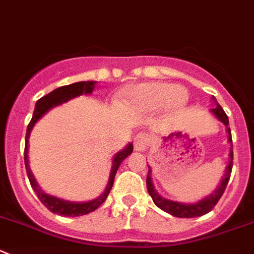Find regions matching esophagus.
Masks as SVG:
<instances>
[{"instance_id": "34e87169", "label": "esophagus", "mask_w": 254, "mask_h": 254, "mask_svg": "<svg viewBox=\"0 0 254 254\" xmlns=\"http://www.w3.org/2000/svg\"><path fill=\"white\" fill-rule=\"evenodd\" d=\"M149 138L145 134H139L134 139V148L136 151H144L149 146Z\"/></svg>"}]
</instances>
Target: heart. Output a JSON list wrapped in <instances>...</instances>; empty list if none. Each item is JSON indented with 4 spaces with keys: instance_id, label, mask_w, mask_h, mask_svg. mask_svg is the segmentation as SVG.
Here are the masks:
<instances>
[{
    "instance_id": "1",
    "label": "heart",
    "mask_w": 254,
    "mask_h": 254,
    "mask_svg": "<svg viewBox=\"0 0 254 254\" xmlns=\"http://www.w3.org/2000/svg\"><path fill=\"white\" fill-rule=\"evenodd\" d=\"M130 101L140 108L162 109L168 106L170 110H181L188 101L186 90L177 89V86L167 82H148L132 87L127 94Z\"/></svg>"
}]
</instances>
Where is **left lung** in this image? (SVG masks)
<instances>
[{"instance_id": "8db88e82", "label": "left lung", "mask_w": 254, "mask_h": 254, "mask_svg": "<svg viewBox=\"0 0 254 254\" xmlns=\"http://www.w3.org/2000/svg\"><path fill=\"white\" fill-rule=\"evenodd\" d=\"M212 101L214 104V109H210L214 116L217 118L219 122L223 123L227 127V132H228V141L231 143V151H229V163L226 168V174H224L223 179L220 182V184L218 186V188L213 191L210 195L205 196L202 200L199 202L193 203V204H186V203H179V202H173L169 199L163 198L162 195L158 194V191L155 190L153 186V181H151V169L148 165V177H146V188H148L149 194L153 198L154 204L158 208H160L164 212L169 213V214L174 215L178 218H194V217H200V215L207 214L208 212L213 209L215 207V204L218 203V200L220 199V196L223 195L224 190H226V187L228 184L229 178H231L232 168H233V144H232V135H231V129L228 127L229 120L227 114L224 113V110L222 109V106L218 104L217 99L214 96H212Z\"/></svg>"}]
</instances>
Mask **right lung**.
Wrapping results in <instances>:
<instances>
[{
    "label": "right lung",
    "instance_id": "obj_1",
    "mask_svg": "<svg viewBox=\"0 0 254 254\" xmlns=\"http://www.w3.org/2000/svg\"><path fill=\"white\" fill-rule=\"evenodd\" d=\"M95 84L96 81H80V82H73L71 85H66V86H61L55 89L54 91H51L50 94L45 95L41 99H39L35 105V111L34 115H32V119H31L30 124H28L27 130H26V139H25V167H26V173H27L28 181H30L31 187L35 190V193L37 194L39 199L41 200L42 204L50 210V212L55 213V214L60 215H66V217H79V215H85L89 214L90 212H94L95 209H98L104 202H105L106 196L109 195L111 190V187L114 184V179H115V174L118 172V168L122 164L123 160L127 158V155L132 153V144L130 143L129 145L125 149H123L122 151L116 153V155L114 156L113 159V168H111L110 178H109L108 186H106L105 191L101 194L100 196H98L96 199H92L90 202L85 203H75V202H67V200H64V199L56 198V196H52L46 194L45 191L41 190L39 186L36 183V179H35L34 174L31 172L30 165H28V138H30L31 130L34 127V125L36 124L37 120L41 118L44 114H46L50 109L55 108V106L61 105V104L66 103L70 99L76 98L82 94H91L92 90L95 89Z\"/></svg>",
    "mask_w": 254,
    "mask_h": 254
}]
</instances>
